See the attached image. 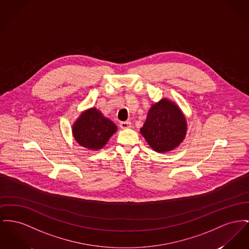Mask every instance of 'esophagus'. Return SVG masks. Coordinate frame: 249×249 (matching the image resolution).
<instances>
[{
	"instance_id": "esophagus-1",
	"label": "esophagus",
	"mask_w": 249,
	"mask_h": 249,
	"mask_svg": "<svg viewBox=\"0 0 249 249\" xmlns=\"http://www.w3.org/2000/svg\"><path fill=\"white\" fill-rule=\"evenodd\" d=\"M131 125H132V123L130 121H124V122H120L119 127L121 129H128L131 127Z\"/></svg>"
}]
</instances>
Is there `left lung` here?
<instances>
[{
  "label": "left lung",
  "instance_id": "1",
  "mask_svg": "<svg viewBox=\"0 0 249 249\" xmlns=\"http://www.w3.org/2000/svg\"><path fill=\"white\" fill-rule=\"evenodd\" d=\"M186 130V119L179 108L164 99L151 106L140 132L155 151L165 152L179 145Z\"/></svg>",
  "mask_w": 249,
  "mask_h": 249
}]
</instances>
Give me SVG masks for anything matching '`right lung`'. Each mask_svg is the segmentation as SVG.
Masks as SVG:
<instances>
[{"instance_id":"add662e5","label":"right lung","mask_w":249,"mask_h":249,"mask_svg":"<svg viewBox=\"0 0 249 249\" xmlns=\"http://www.w3.org/2000/svg\"><path fill=\"white\" fill-rule=\"evenodd\" d=\"M116 131L117 126L96 108L83 113L72 129L75 140L92 150L102 148Z\"/></svg>"}]
</instances>
